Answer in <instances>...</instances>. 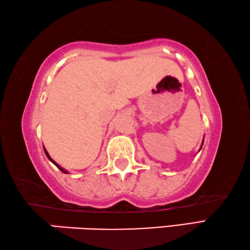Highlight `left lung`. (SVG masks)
<instances>
[{"mask_svg":"<svg viewBox=\"0 0 250 250\" xmlns=\"http://www.w3.org/2000/svg\"><path fill=\"white\" fill-rule=\"evenodd\" d=\"M202 145H203V142H202ZM201 148H202V146H201ZM201 148H200V149H201Z\"/></svg>","mask_w":250,"mask_h":250,"instance_id":"obj_1","label":"left lung"}]
</instances>
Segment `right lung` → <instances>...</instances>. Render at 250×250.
<instances>
[{
	"instance_id": "obj_1",
	"label": "right lung",
	"mask_w": 250,
	"mask_h": 250,
	"mask_svg": "<svg viewBox=\"0 0 250 250\" xmlns=\"http://www.w3.org/2000/svg\"><path fill=\"white\" fill-rule=\"evenodd\" d=\"M43 150H45V154H46V156H47V158H48V159H49V160L51 161V163H52V164H54V165L56 166V167H57V168H58V169H60V170H61V171H62L63 173H68V171H67V170H65V169H63L62 167H60V166H59L58 164H57V163H56V161H55L54 159H51V157L49 156V154H48V152H47V150L45 149V148H43Z\"/></svg>"
}]
</instances>
